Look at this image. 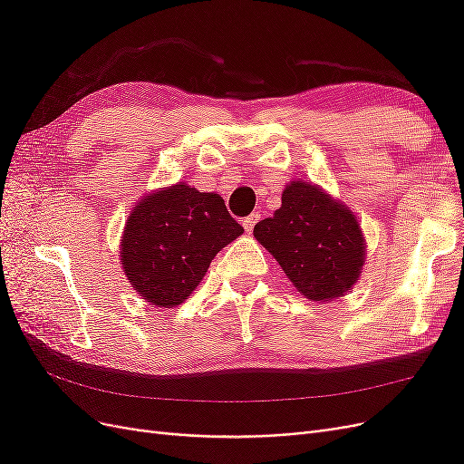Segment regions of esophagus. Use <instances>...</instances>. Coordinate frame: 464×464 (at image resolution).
Wrapping results in <instances>:
<instances>
[{
	"label": "esophagus",
	"instance_id": "esophagus-1",
	"mask_svg": "<svg viewBox=\"0 0 464 464\" xmlns=\"http://www.w3.org/2000/svg\"><path fill=\"white\" fill-rule=\"evenodd\" d=\"M259 220H261V215H259V213H251L249 217H246V218L242 220L246 232H254V227H256V224H257Z\"/></svg>",
	"mask_w": 464,
	"mask_h": 464
}]
</instances>
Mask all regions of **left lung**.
I'll return each mask as SVG.
<instances>
[{
	"label": "left lung",
	"instance_id": "8db88e82",
	"mask_svg": "<svg viewBox=\"0 0 464 464\" xmlns=\"http://www.w3.org/2000/svg\"><path fill=\"white\" fill-rule=\"evenodd\" d=\"M256 240L304 296L329 302L358 280L366 246L350 210L307 181H292L283 207L256 224Z\"/></svg>",
	"mask_w": 464,
	"mask_h": 464
}]
</instances>
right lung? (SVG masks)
I'll use <instances>...</instances> for the list:
<instances>
[{"mask_svg": "<svg viewBox=\"0 0 464 464\" xmlns=\"http://www.w3.org/2000/svg\"><path fill=\"white\" fill-rule=\"evenodd\" d=\"M242 232L218 193L176 184L147 195L133 208L121 240L123 271L143 300L174 307Z\"/></svg>", "mask_w": 464, "mask_h": 464, "instance_id": "obj_1", "label": "right lung"}]
</instances>
